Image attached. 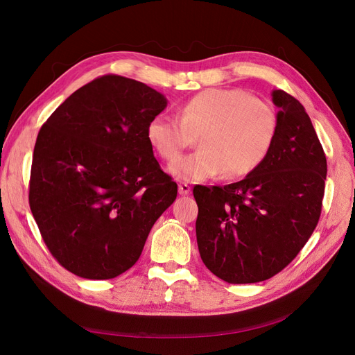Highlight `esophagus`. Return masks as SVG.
<instances>
[{
	"instance_id": "esophagus-1",
	"label": "esophagus",
	"mask_w": 355,
	"mask_h": 355,
	"mask_svg": "<svg viewBox=\"0 0 355 355\" xmlns=\"http://www.w3.org/2000/svg\"><path fill=\"white\" fill-rule=\"evenodd\" d=\"M190 191H191V187L187 182H180L178 184V193L181 196H187V194H190Z\"/></svg>"
}]
</instances>
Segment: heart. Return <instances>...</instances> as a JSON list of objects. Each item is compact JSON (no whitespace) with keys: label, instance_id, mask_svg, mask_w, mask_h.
Wrapping results in <instances>:
<instances>
[{"label":"heart","instance_id":"obj_1","mask_svg":"<svg viewBox=\"0 0 355 355\" xmlns=\"http://www.w3.org/2000/svg\"><path fill=\"white\" fill-rule=\"evenodd\" d=\"M178 118H153L146 138L165 162H175L199 138L200 151L170 168L184 181L252 174L268 158L279 129L275 106L241 89L202 90L180 107Z\"/></svg>","mask_w":355,"mask_h":355}]
</instances>
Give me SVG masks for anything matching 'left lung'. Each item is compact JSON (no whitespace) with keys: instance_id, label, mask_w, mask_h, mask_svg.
Returning a JSON list of instances; mask_svg holds the SVG:
<instances>
[{"instance_id":"8db88e82","label":"left lung","mask_w":355,"mask_h":355,"mask_svg":"<svg viewBox=\"0 0 355 355\" xmlns=\"http://www.w3.org/2000/svg\"><path fill=\"white\" fill-rule=\"evenodd\" d=\"M279 129L268 158L245 180L194 187L201 260L229 284L262 282L305 246L322 210L327 158L300 101L273 90Z\"/></svg>"}]
</instances>
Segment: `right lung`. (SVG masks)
Instances as JSON below:
<instances>
[{
  "label": "right lung",
  "instance_id": "obj_1",
  "mask_svg": "<svg viewBox=\"0 0 355 355\" xmlns=\"http://www.w3.org/2000/svg\"><path fill=\"white\" fill-rule=\"evenodd\" d=\"M166 106L155 89L118 74L82 86L37 137L28 202L44 243L69 272L112 279L132 268L177 198L146 138Z\"/></svg>",
  "mask_w": 355,
  "mask_h": 355
}]
</instances>
